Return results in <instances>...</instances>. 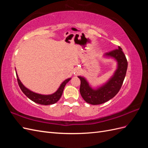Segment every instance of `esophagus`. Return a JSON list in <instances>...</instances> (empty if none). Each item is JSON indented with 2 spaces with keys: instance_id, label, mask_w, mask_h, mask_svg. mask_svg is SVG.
I'll return each instance as SVG.
<instances>
[{
  "instance_id": "34e87169",
  "label": "esophagus",
  "mask_w": 148,
  "mask_h": 148,
  "mask_svg": "<svg viewBox=\"0 0 148 148\" xmlns=\"http://www.w3.org/2000/svg\"><path fill=\"white\" fill-rule=\"evenodd\" d=\"M79 71H80V70L79 69H77L75 70V72H76V73H77V74L79 73Z\"/></svg>"
}]
</instances>
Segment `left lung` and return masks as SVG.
<instances>
[{"mask_svg": "<svg viewBox=\"0 0 148 148\" xmlns=\"http://www.w3.org/2000/svg\"><path fill=\"white\" fill-rule=\"evenodd\" d=\"M107 57H112L117 62V69L108 82L97 89H92L84 77H78L80 84L79 91L83 99L92 105L103 104L113 98L120 91L126 75L128 62L122 49L120 47L104 55Z\"/></svg>", "mask_w": 148, "mask_h": 148, "instance_id": "obj_1", "label": "left lung"}]
</instances>
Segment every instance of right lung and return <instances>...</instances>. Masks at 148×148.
Here are the masks:
<instances>
[{"label": "right lung", "mask_w": 148, "mask_h": 148, "mask_svg": "<svg viewBox=\"0 0 148 148\" xmlns=\"http://www.w3.org/2000/svg\"><path fill=\"white\" fill-rule=\"evenodd\" d=\"M16 75L18 83V85L22 92H23L29 99L36 103H38V104L41 105H50L56 103L61 97L62 95V92H63L65 86L66 84L71 79L70 78L65 79V81L61 84L59 89H57V91L53 94H52V95H40V94L34 92L30 91L28 88H26L20 82L16 73Z\"/></svg>", "instance_id": "obj_1"}]
</instances>
